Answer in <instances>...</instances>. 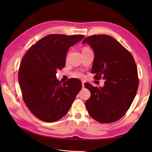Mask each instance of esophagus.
Returning <instances> with one entry per match:
<instances>
[{
    "mask_svg": "<svg viewBox=\"0 0 152 152\" xmlns=\"http://www.w3.org/2000/svg\"><path fill=\"white\" fill-rule=\"evenodd\" d=\"M82 88H84V82H82Z\"/></svg>",
    "mask_w": 152,
    "mask_h": 152,
    "instance_id": "1",
    "label": "esophagus"
}]
</instances>
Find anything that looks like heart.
<instances>
[{
	"instance_id": "obj_1",
	"label": "heart",
	"mask_w": 152,
	"mask_h": 152,
	"mask_svg": "<svg viewBox=\"0 0 152 152\" xmlns=\"http://www.w3.org/2000/svg\"><path fill=\"white\" fill-rule=\"evenodd\" d=\"M89 49L88 48H84L83 50H88ZM67 59V58H66ZM73 75H74L75 77H77V78H81L83 77V74H82V73L81 72H75L74 73H73Z\"/></svg>"
}]
</instances>
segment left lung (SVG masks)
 I'll return each instance as SVG.
<instances>
[{
	"mask_svg": "<svg viewBox=\"0 0 152 152\" xmlns=\"http://www.w3.org/2000/svg\"><path fill=\"white\" fill-rule=\"evenodd\" d=\"M93 49L91 72L94 79L105 80L103 87L86 84L91 97L86 102L90 116L100 123L120 119L129 108L138 87V76L131 53L112 37L94 35L84 39Z\"/></svg>",
	"mask_w": 152,
	"mask_h": 152,
	"instance_id": "1",
	"label": "left lung"
}]
</instances>
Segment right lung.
I'll list each match as a JSON object with an SVG mask.
<instances>
[{"instance_id": "right-lung-1", "label": "right lung", "mask_w": 152, "mask_h": 152, "mask_svg": "<svg viewBox=\"0 0 152 152\" xmlns=\"http://www.w3.org/2000/svg\"><path fill=\"white\" fill-rule=\"evenodd\" d=\"M84 38L82 35H48L32 45L23 58L18 73L23 98L40 120L53 122L65 116L81 90L79 79L62 84L56 74L65 66L68 49Z\"/></svg>"}]
</instances>
